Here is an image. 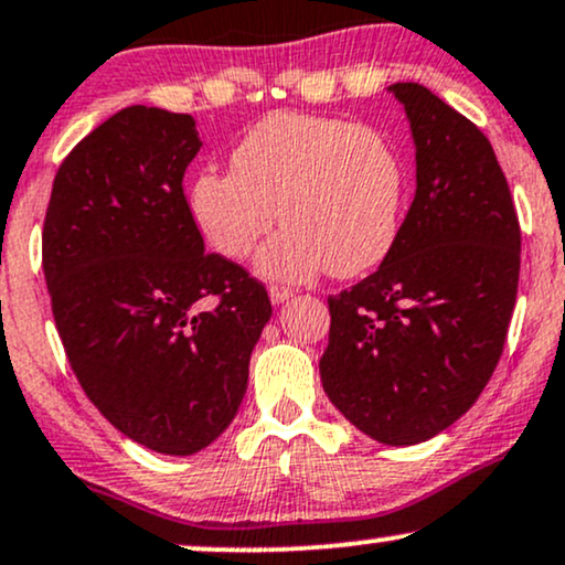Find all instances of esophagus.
Returning a JSON list of instances; mask_svg holds the SVG:
<instances>
[{"label":"esophagus","mask_w":565,"mask_h":565,"mask_svg":"<svg viewBox=\"0 0 565 565\" xmlns=\"http://www.w3.org/2000/svg\"><path fill=\"white\" fill-rule=\"evenodd\" d=\"M268 297H270V302H274V305H284L287 300H291V297H295V291H291L289 287H278V284H270Z\"/></svg>","instance_id":"esophagus-1"}]
</instances>
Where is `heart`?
<instances>
[{"label": "heart", "instance_id": "heart-1", "mask_svg": "<svg viewBox=\"0 0 565 565\" xmlns=\"http://www.w3.org/2000/svg\"><path fill=\"white\" fill-rule=\"evenodd\" d=\"M231 166L202 168L189 189L194 226L226 260H247L276 217L287 226L257 255V270L281 281H310L326 268L360 276L397 242L407 173L376 128L270 113L236 141Z\"/></svg>", "mask_w": 565, "mask_h": 565}]
</instances>
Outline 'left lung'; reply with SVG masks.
Returning <instances> with one entry per match:
<instances>
[{
	"label": "left lung",
	"instance_id": "obj_1",
	"mask_svg": "<svg viewBox=\"0 0 565 565\" xmlns=\"http://www.w3.org/2000/svg\"><path fill=\"white\" fill-rule=\"evenodd\" d=\"M416 145V196L376 274L329 297V399L358 431L405 447L479 399L502 355L521 228L489 139L420 84H392Z\"/></svg>",
	"mask_w": 565,
	"mask_h": 565
}]
</instances>
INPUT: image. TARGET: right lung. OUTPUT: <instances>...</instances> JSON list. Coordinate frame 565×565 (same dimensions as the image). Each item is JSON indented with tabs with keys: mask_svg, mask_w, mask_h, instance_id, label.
<instances>
[{
	"mask_svg": "<svg viewBox=\"0 0 565 565\" xmlns=\"http://www.w3.org/2000/svg\"><path fill=\"white\" fill-rule=\"evenodd\" d=\"M200 147L192 115L115 113L60 166L42 236L73 373L115 429L160 455L228 429L274 312L263 284L205 253L181 189Z\"/></svg>",
	"mask_w": 565,
	"mask_h": 565,
	"instance_id": "right-lung-1",
	"label": "right lung"
}]
</instances>
